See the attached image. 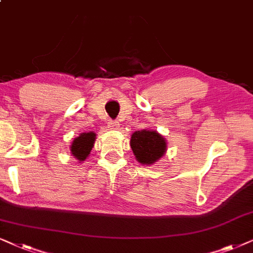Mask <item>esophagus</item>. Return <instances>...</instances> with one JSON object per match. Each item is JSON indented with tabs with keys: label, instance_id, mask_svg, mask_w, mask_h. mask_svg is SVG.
Instances as JSON below:
<instances>
[{
	"label": "esophagus",
	"instance_id": "1",
	"mask_svg": "<svg viewBox=\"0 0 253 253\" xmlns=\"http://www.w3.org/2000/svg\"><path fill=\"white\" fill-rule=\"evenodd\" d=\"M109 127H110V128H112V129H117V128H119V124H117V123H114V121L110 120L109 121Z\"/></svg>",
	"mask_w": 253,
	"mask_h": 253
}]
</instances>
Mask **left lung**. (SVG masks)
<instances>
[{
    "mask_svg": "<svg viewBox=\"0 0 253 253\" xmlns=\"http://www.w3.org/2000/svg\"><path fill=\"white\" fill-rule=\"evenodd\" d=\"M132 148L136 161L142 166H151L161 160L168 150V142L162 134L155 129L135 130L130 136Z\"/></svg>",
    "mask_w": 253,
    "mask_h": 253,
    "instance_id": "left-lung-1",
    "label": "left lung"
}]
</instances>
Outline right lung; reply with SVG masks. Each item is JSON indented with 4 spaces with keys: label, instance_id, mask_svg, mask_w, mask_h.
Instances as JSON below:
<instances>
[{
    "label": "right lung",
    "instance_id": "1",
    "mask_svg": "<svg viewBox=\"0 0 253 253\" xmlns=\"http://www.w3.org/2000/svg\"><path fill=\"white\" fill-rule=\"evenodd\" d=\"M96 141V133L86 132L81 133L79 136L73 140L72 146H70V153L77 161L84 162L89 157V154L91 153Z\"/></svg>",
    "mask_w": 253,
    "mask_h": 253
}]
</instances>
